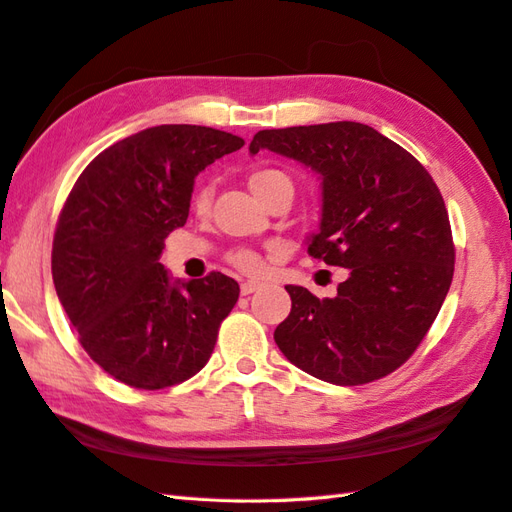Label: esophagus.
<instances>
[{"label": "esophagus", "mask_w": 512, "mask_h": 512, "mask_svg": "<svg viewBox=\"0 0 512 512\" xmlns=\"http://www.w3.org/2000/svg\"><path fill=\"white\" fill-rule=\"evenodd\" d=\"M259 288H261L259 281H244V283L240 285V292H242L244 296H248V294H253L255 290H259Z\"/></svg>", "instance_id": "obj_1"}]
</instances>
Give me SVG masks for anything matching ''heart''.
I'll use <instances>...</instances> for the list:
<instances>
[{"label": "heart", "mask_w": 512, "mask_h": 512, "mask_svg": "<svg viewBox=\"0 0 512 512\" xmlns=\"http://www.w3.org/2000/svg\"><path fill=\"white\" fill-rule=\"evenodd\" d=\"M248 187H251L253 194L259 200H264L266 205L283 192H294L292 178L277 168L253 170L248 174ZM192 209L196 211V216H207L211 209V192L207 187L196 189V194L192 198ZM227 261L235 270L244 272V275H259V272H264V259H261V255L253 251V248H235V251L227 255Z\"/></svg>", "instance_id": "b5f03b06"}]
</instances>
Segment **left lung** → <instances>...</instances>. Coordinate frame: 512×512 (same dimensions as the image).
Wrapping results in <instances>:
<instances>
[{
  "label": "left lung",
  "instance_id": "1",
  "mask_svg": "<svg viewBox=\"0 0 512 512\" xmlns=\"http://www.w3.org/2000/svg\"><path fill=\"white\" fill-rule=\"evenodd\" d=\"M261 148L323 176V220L307 253L349 268L338 296L285 285L292 310L281 353L336 386L390 375L417 351L454 279L456 248L441 189L395 141L358 122L259 130Z\"/></svg>",
  "mask_w": 512,
  "mask_h": 512
}]
</instances>
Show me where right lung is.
<instances>
[{
    "label": "right lung",
    "instance_id": "1",
    "mask_svg": "<svg viewBox=\"0 0 512 512\" xmlns=\"http://www.w3.org/2000/svg\"><path fill=\"white\" fill-rule=\"evenodd\" d=\"M242 146L209 126H154L102 150L71 187L54 288L82 349L117 382L161 390L209 362L240 285L222 272L172 283L159 257L187 220L198 172Z\"/></svg>",
    "mask_w": 512,
    "mask_h": 512
}]
</instances>
